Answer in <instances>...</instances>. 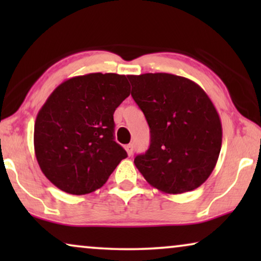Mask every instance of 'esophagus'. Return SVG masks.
<instances>
[{
    "instance_id": "1",
    "label": "esophagus",
    "mask_w": 261,
    "mask_h": 261,
    "mask_svg": "<svg viewBox=\"0 0 261 261\" xmlns=\"http://www.w3.org/2000/svg\"><path fill=\"white\" fill-rule=\"evenodd\" d=\"M124 148H126V151H127V154H128V155H132V154H133V145H132V144H129V145H126V147H124Z\"/></svg>"
}]
</instances>
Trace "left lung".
Listing matches in <instances>:
<instances>
[{"mask_svg":"<svg viewBox=\"0 0 261 261\" xmlns=\"http://www.w3.org/2000/svg\"><path fill=\"white\" fill-rule=\"evenodd\" d=\"M128 78L151 132L149 148L135 156V166L165 194L198 188L215 169L222 145V124L212 99L195 82L176 74Z\"/></svg>","mask_w":261,"mask_h":261,"instance_id":"left-lung-1","label":"left lung"}]
</instances>
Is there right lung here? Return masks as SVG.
Masks as SVG:
<instances>
[{"label":"right lung","instance_id":"add662e5","mask_svg":"<svg viewBox=\"0 0 261 261\" xmlns=\"http://www.w3.org/2000/svg\"><path fill=\"white\" fill-rule=\"evenodd\" d=\"M124 74L88 73L64 81L39 110L34 152L46 178L62 191L97 190L127 152L114 140V112L129 96Z\"/></svg>","mask_w":261,"mask_h":261}]
</instances>
